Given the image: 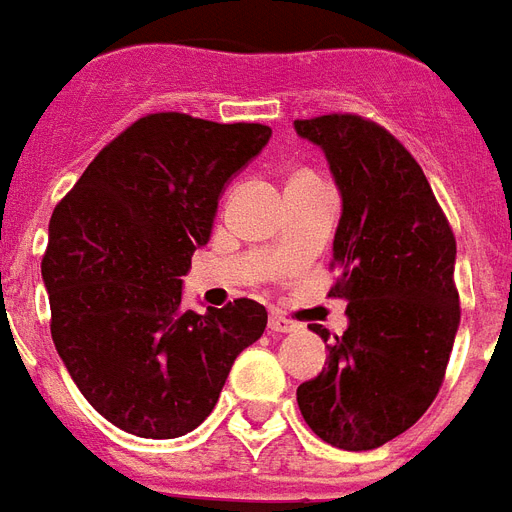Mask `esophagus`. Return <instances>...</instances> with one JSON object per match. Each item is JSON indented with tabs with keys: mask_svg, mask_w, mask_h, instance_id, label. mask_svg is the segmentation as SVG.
<instances>
[{
	"mask_svg": "<svg viewBox=\"0 0 512 512\" xmlns=\"http://www.w3.org/2000/svg\"><path fill=\"white\" fill-rule=\"evenodd\" d=\"M268 328H271V331L274 333H290V331H295V328H298V325L293 323V320H287V317H282V314H271V317H268Z\"/></svg>",
	"mask_w": 512,
	"mask_h": 512,
	"instance_id": "1",
	"label": "esophagus"
}]
</instances>
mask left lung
I'll use <instances>...</instances> for the list:
<instances>
[{"instance_id":"obj_1","label":"left lung","mask_w":512,"mask_h":512,"mask_svg":"<svg viewBox=\"0 0 512 512\" xmlns=\"http://www.w3.org/2000/svg\"><path fill=\"white\" fill-rule=\"evenodd\" d=\"M295 132L325 151L342 192L331 295L347 301L350 320L328 344V366L295 396L328 445L374 450L410 429L445 380L461 320L456 238L415 157L385 127L328 113L298 119Z\"/></svg>"}]
</instances>
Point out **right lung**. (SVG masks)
Returning <instances> with one entry per match:
<instances>
[{
	"label": "right lung",
	"instance_id": "add662e5",
	"mask_svg": "<svg viewBox=\"0 0 512 512\" xmlns=\"http://www.w3.org/2000/svg\"><path fill=\"white\" fill-rule=\"evenodd\" d=\"M268 138L266 124L149 113L54 208L43 255L51 336L78 391L121 431L198 429L238 352L266 331L252 298L184 309L181 276L211 238L225 184Z\"/></svg>",
	"mask_w": 512,
	"mask_h": 512
}]
</instances>
